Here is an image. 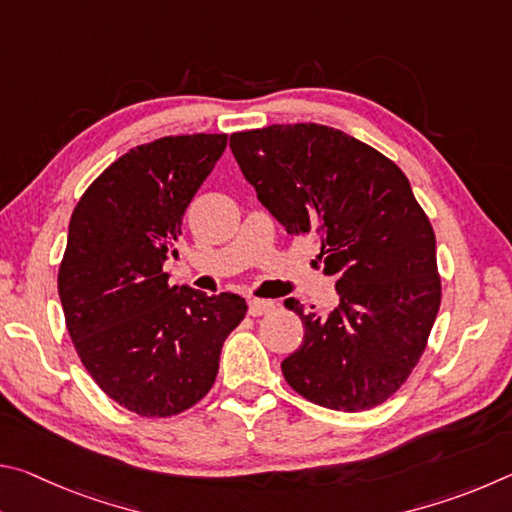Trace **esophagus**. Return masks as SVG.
I'll return each mask as SVG.
<instances>
[{
    "instance_id": "esophagus-1",
    "label": "esophagus",
    "mask_w": 512,
    "mask_h": 512,
    "mask_svg": "<svg viewBox=\"0 0 512 512\" xmlns=\"http://www.w3.org/2000/svg\"><path fill=\"white\" fill-rule=\"evenodd\" d=\"M275 309V305L271 300H259V298H250L248 300V314L250 316H264V314H271Z\"/></svg>"
}]
</instances>
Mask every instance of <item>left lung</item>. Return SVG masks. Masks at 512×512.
Segmentation results:
<instances>
[{"label":"left lung","instance_id":"obj_1","mask_svg":"<svg viewBox=\"0 0 512 512\" xmlns=\"http://www.w3.org/2000/svg\"><path fill=\"white\" fill-rule=\"evenodd\" d=\"M259 203L291 235H316L339 307L325 318L284 300L305 327L282 361L309 402L366 411L418 363L440 307L436 235L409 178L372 146L320 124H273L230 135Z\"/></svg>","mask_w":512,"mask_h":512}]
</instances>
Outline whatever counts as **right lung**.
Returning a JSON list of instances; mask_svg holds the SVG:
<instances>
[{"label":"right lung","mask_w":512,"mask_h":512,"mask_svg":"<svg viewBox=\"0 0 512 512\" xmlns=\"http://www.w3.org/2000/svg\"><path fill=\"white\" fill-rule=\"evenodd\" d=\"M228 135L135 146L101 173L69 221L58 271L67 332L99 388L146 418H167L210 391L223 341L246 316L237 293L169 287L162 264Z\"/></svg>","instance_id":"right-lung-1"}]
</instances>
